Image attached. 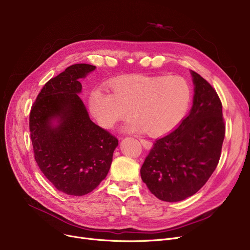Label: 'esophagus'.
Here are the masks:
<instances>
[{"label":"esophagus","instance_id":"1","mask_svg":"<svg viewBox=\"0 0 250 250\" xmlns=\"http://www.w3.org/2000/svg\"><path fill=\"white\" fill-rule=\"evenodd\" d=\"M140 142H141V144H142V146H143L144 148H145V149H147V150L151 149V148H152V146H153L152 142H150V141L144 140V139H140Z\"/></svg>","mask_w":250,"mask_h":250}]
</instances>
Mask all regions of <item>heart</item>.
<instances>
[{
	"label": "heart",
	"instance_id": "1",
	"mask_svg": "<svg viewBox=\"0 0 250 250\" xmlns=\"http://www.w3.org/2000/svg\"><path fill=\"white\" fill-rule=\"evenodd\" d=\"M109 87L112 94L98 88L89 97L90 111L104 128H112L132 111L136 118L126 126L128 130L163 136L181 123L190 102L188 84L176 76L126 75L112 79Z\"/></svg>",
	"mask_w": 250,
	"mask_h": 250
}]
</instances>
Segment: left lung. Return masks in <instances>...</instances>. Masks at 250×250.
Listing matches in <instances>:
<instances>
[{
	"mask_svg": "<svg viewBox=\"0 0 250 250\" xmlns=\"http://www.w3.org/2000/svg\"><path fill=\"white\" fill-rule=\"evenodd\" d=\"M193 104L177 128L158 139L141 168L142 180L161 201L179 202L198 192L219 163L225 123L216 90L193 71Z\"/></svg>",
	"mask_w": 250,
	"mask_h": 250,
	"instance_id": "left-lung-1",
	"label": "left lung"
}]
</instances>
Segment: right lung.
<instances>
[{"instance_id":"add662e5","label":"right lung","mask_w":250,"mask_h":250,"mask_svg":"<svg viewBox=\"0 0 250 250\" xmlns=\"http://www.w3.org/2000/svg\"><path fill=\"white\" fill-rule=\"evenodd\" d=\"M95 68L75 63L51 78L39 92L29 115L39 169L58 190L70 195H84L99 186L118 145L114 136L90 120L78 95L82 90L79 79Z\"/></svg>"}]
</instances>
